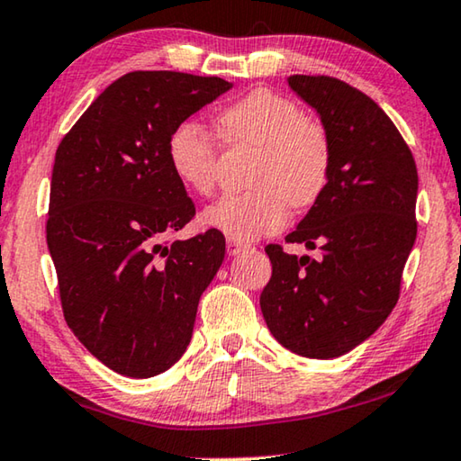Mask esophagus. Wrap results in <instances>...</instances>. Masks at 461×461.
I'll use <instances>...</instances> for the list:
<instances>
[{"instance_id":"esophagus-1","label":"esophagus","mask_w":461,"mask_h":461,"mask_svg":"<svg viewBox=\"0 0 461 461\" xmlns=\"http://www.w3.org/2000/svg\"><path fill=\"white\" fill-rule=\"evenodd\" d=\"M248 244H244V242H238V240H228V252L231 254V257H236V254H240V252H244V250H248Z\"/></svg>"}]
</instances>
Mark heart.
<instances>
[{"instance_id":"heart-1","label":"heart","mask_w":461,"mask_h":461,"mask_svg":"<svg viewBox=\"0 0 461 461\" xmlns=\"http://www.w3.org/2000/svg\"><path fill=\"white\" fill-rule=\"evenodd\" d=\"M217 125L230 145L258 149L252 164L254 191L230 194L203 213L209 228L248 242L279 231L295 209L312 207L332 172L328 129L287 96L254 90L219 113ZM167 159L176 178L209 196L219 185V148L199 122L185 121L167 139Z\"/></svg>"}]
</instances>
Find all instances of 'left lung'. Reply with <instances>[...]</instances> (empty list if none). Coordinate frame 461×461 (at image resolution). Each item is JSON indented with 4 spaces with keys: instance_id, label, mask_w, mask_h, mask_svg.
Masks as SVG:
<instances>
[{
    "instance_id": "8db88e82",
    "label": "left lung",
    "mask_w": 461,
    "mask_h": 461,
    "mask_svg": "<svg viewBox=\"0 0 461 461\" xmlns=\"http://www.w3.org/2000/svg\"><path fill=\"white\" fill-rule=\"evenodd\" d=\"M332 139V172L285 242L322 258L265 250L273 275L260 294L270 334L310 359H334L369 339L398 303L416 240L419 174L392 119L367 94L330 76H291Z\"/></svg>"
}]
</instances>
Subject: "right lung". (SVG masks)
Masks as SVG:
<instances>
[{"label":"right lung","instance_id":"1","mask_svg":"<svg viewBox=\"0 0 461 461\" xmlns=\"http://www.w3.org/2000/svg\"><path fill=\"white\" fill-rule=\"evenodd\" d=\"M230 87L180 71L125 73L57 148L47 244L63 316L121 375L153 377L185 355L199 299L223 262L219 230L172 238L194 203L172 172L167 139Z\"/></svg>","mask_w":461,"mask_h":461}]
</instances>
